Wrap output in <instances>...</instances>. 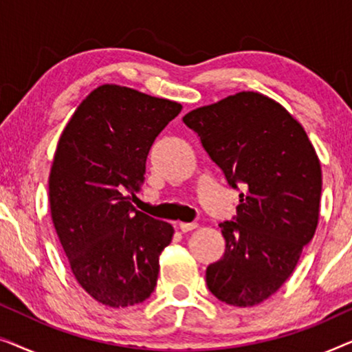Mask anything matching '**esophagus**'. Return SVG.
<instances>
[{"label": "esophagus", "instance_id": "esophagus-1", "mask_svg": "<svg viewBox=\"0 0 352 352\" xmlns=\"http://www.w3.org/2000/svg\"><path fill=\"white\" fill-rule=\"evenodd\" d=\"M177 228H179L182 232H189V230H194L199 228V224L197 223H179L177 224Z\"/></svg>", "mask_w": 352, "mask_h": 352}]
</instances>
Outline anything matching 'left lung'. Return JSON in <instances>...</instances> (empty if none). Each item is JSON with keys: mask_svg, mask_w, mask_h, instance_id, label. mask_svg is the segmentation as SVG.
Returning <instances> with one entry per match:
<instances>
[{"mask_svg": "<svg viewBox=\"0 0 352 352\" xmlns=\"http://www.w3.org/2000/svg\"><path fill=\"white\" fill-rule=\"evenodd\" d=\"M232 187L243 186L235 221L221 223L226 250L206 267V285L230 306L272 296L314 237L320 160L301 123L267 96H228L182 117Z\"/></svg>", "mask_w": 352, "mask_h": 352, "instance_id": "8db88e82", "label": "left lung"}]
</instances>
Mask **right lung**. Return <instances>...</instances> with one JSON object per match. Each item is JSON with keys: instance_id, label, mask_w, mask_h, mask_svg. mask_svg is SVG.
I'll use <instances>...</instances> for the list:
<instances>
[{"instance_id": "obj_1", "label": "right lung", "mask_w": 352, "mask_h": 352, "mask_svg": "<svg viewBox=\"0 0 352 352\" xmlns=\"http://www.w3.org/2000/svg\"><path fill=\"white\" fill-rule=\"evenodd\" d=\"M182 105L100 85L62 131L50 173L51 218L72 272L100 305L120 309L151 296L170 223L131 204L153 141Z\"/></svg>"}]
</instances>
